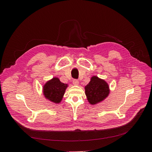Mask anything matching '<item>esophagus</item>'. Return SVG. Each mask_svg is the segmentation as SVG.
<instances>
[{
	"label": "esophagus",
	"instance_id": "1",
	"mask_svg": "<svg viewBox=\"0 0 152 152\" xmlns=\"http://www.w3.org/2000/svg\"><path fill=\"white\" fill-rule=\"evenodd\" d=\"M73 84L74 85H78L79 84V80L77 79H73Z\"/></svg>",
	"mask_w": 152,
	"mask_h": 152
}]
</instances>
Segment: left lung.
I'll return each mask as SVG.
<instances>
[{"mask_svg": "<svg viewBox=\"0 0 152 152\" xmlns=\"http://www.w3.org/2000/svg\"><path fill=\"white\" fill-rule=\"evenodd\" d=\"M109 92V87L107 82L96 76L92 77L89 84L85 87L86 95L91 104L102 102L107 97Z\"/></svg>", "mask_w": 152, "mask_h": 152, "instance_id": "left-lung-1", "label": "left lung"}]
</instances>
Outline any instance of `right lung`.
Masks as SVG:
<instances>
[{"label": "right lung", "mask_w": 152, "mask_h": 152, "mask_svg": "<svg viewBox=\"0 0 152 152\" xmlns=\"http://www.w3.org/2000/svg\"><path fill=\"white\" fill-rule=\"evenodd\" d=\"M67 86V84L62 83L58 78H53L44 85V94L49 100L58 103L61 101Z\"/></svg>", "instance_id": "add662e5"}]
</instances>
